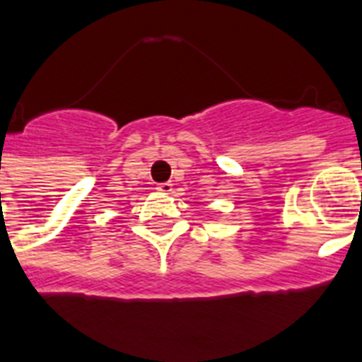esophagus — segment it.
I'll return each mask as SVG.
<instances>
[{
  "mask_svg": "<svg viewBox=\"0 0 362 362\" xmlns=\"http://www.w3.org/2000/svg\"><path fill=\"white\" fill-rule=\"evenodd\" d=\"M156 190H158V192H162V194H170V192L173 190V185L172 183H160L158 187H156Z\"/></svg>",
  "mask_w": 362,
  "mask_h": 362,
  "instance_id": "obj_1",
  "label": "esophagus"
}]
</instances>
